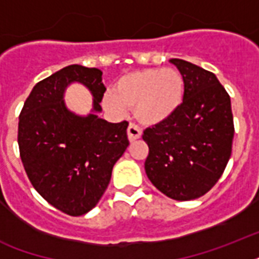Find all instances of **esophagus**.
Segmentation results:
<instances>
[{
  "instance_id": "34e87169",
  "label": "esophagus",
  "mask_w": 259,
  "mask_h": 259,
  "mask_svg": "<svg viewBox=\"0 0 259 259\" xmlns=\"http://www.w3.org/2000/svg\"><path fill=\"white\" fill-rule=\"evenodd\" d=\"M142 136V130L140 126H137L136 123H130L129 127H127V137H129V141L133 142Z\"/></svg>"
}]
</instances>
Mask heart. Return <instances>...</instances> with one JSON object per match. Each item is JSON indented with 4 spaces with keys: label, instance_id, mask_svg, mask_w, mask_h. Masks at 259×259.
<instances>
[{
    "label": "heart",
    "instance_id": "1",
    "mask_svg": "<svg viewBox=\"0 0 259 259\" xmlns=\"http://www.w3.org/2000/svg\"><path fill=\"white\" fill-rule=\"evenodd\" d=\"M184 97V79L173 68H148L122 76L113 87L106 103L114 110H134L144 125L161 123L180 107Z\"/></svg>",
    "mask_w": 259,
    "mask_h": 259
}]
</instances>
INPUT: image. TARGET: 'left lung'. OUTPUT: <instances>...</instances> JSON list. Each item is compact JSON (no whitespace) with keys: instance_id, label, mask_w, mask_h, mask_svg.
<instances>
[{"instance_id":"obj_1","label":"left lung","mask_w":259,"mask_h":259,"mask_svg":"<svg viewBox=\"0 0 259 259\" xmlns=\"http://www.w3.org/2000/svg\"><path fill=\"white\" fill-rule=\"evenodd\" d=\"M184 79V97L172 117L145 129L149 146L145 172L170 199L192 200L217 184L231 156V101L217 76L201 67L172 59Z\"/></svg>"}]
</instances>
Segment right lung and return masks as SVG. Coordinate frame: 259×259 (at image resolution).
Returning <instances> with one entry per match:
<instances>
[{
	"mask_svg": "<svg viewBox=\"0 0 259 259\" xmlns=\"http://www.w3.org/2000/svg\"><path fill=\"white\" fill-rule=\"evenodd\" d=\"M72 81L92 91L94 114L79 117L65 107L62 94ZM105 91L101 70L72 64L40 80L18 117V148L28 179L51 205L71 217L97 205L114 164L129 146L127 122L111 123L95 114Z\"/></svg>",
	"mask_w": 259,
	"mask_h": 259,
	"instance_id": "obj_1",
	"label": "right lung"
}]
</instances>
